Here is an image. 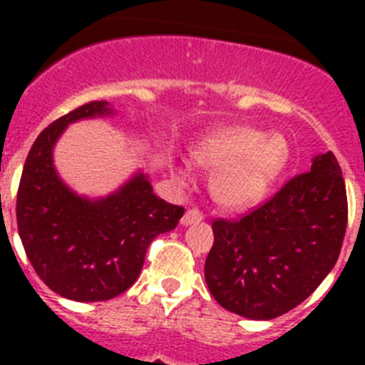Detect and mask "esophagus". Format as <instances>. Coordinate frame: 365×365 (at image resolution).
I'll list each match as a JSON object with an SVG mask.
<instances>
[{
  "label": "esophagus",
  "instance_id": "esophagus-1",
  "mask_svg": "<svg viewBox=\"0 0 365 365\" xmlns=\"http://www.w3.org/2000/svg\"><path fill=\"white\" fill-rule=\"evenodd\" d=\"M201 221H202L201 212L195 210V208H192V210H188L185 215H182V219H180V225H182V227H188V225H195V222H201Z\"/></svg>",
  "mask_w": 365,
  "mask_h": 365
}]
</instances>
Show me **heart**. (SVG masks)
<instances>
[{"label": "heart", "instance_id": "heart-1", "mask_svg": "<svg viewBox=\"0 0 365 365\" xmlns=\"http://www.w3.org/2000/svg\"><path fill=\"white\" fill-rule=\"evenodd\" d=\"M202 168L214 172L212 192L230 212H247L259 205L289 160V144L278 133L250 125H232L206 135L193 150ZM182 180L190 179L188 166L177 170Z\"/></svg>", "mask_w": 365, "mask_h": 365}]
</instances>
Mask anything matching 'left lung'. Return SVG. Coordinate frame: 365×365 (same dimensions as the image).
Masks as SVG:
<instances>
[{
	"mask_svg": "<svg viewBox=\"0 0 365 365\" xmlns=\"http://www.w3.org/2000/svg\"><path fill=\"white\" fill-rule=\"evenodd\" d=\"M347 227L346 182L331 151L240 221L212 225L205 279L221 307L272 320L307 299L325 279Z\"/></svg>",
	"mask_w": 365,
	"mask_h": 365,
	"instance_id": "8db88e82",
	"label": "left lung"
}]
</instances>
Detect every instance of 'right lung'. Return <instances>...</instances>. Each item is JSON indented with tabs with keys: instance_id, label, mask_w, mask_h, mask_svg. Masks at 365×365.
<instances>
[{
	"instance_id": "obj_1",
	"label": "right lung",
	"mask_w": 365,
	"mask_h": 365,
	"mask_svg": "<svg viewBox=\"0 0 365 365\" xmlns=\"http://www.w3.org/2000/svg\"><path fill=\"white\" fill-rule=\"evenodd\" d=\"M115 115L106 100L89 102L47 125L32 144L19 180L18 232L41 282L74 302H106L128 291L151 241L177 227L182 206L153 193L144 172L106 197L78 195L54 168L53 151L67 125Z\"/></svg>"
}]
</instances>
